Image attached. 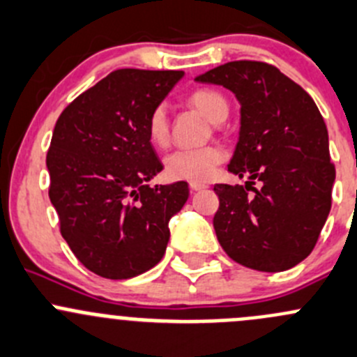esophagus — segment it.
<instances>
[{
	"label": "esophagus",
	"mask_w": 357,
	"mask_h": 357,
	"mask_svg": "<svg viewBox=\"0 0 357 357\" xmlns=\"http://www.w3.org/2000/svg\"><path fill=\"white\" fill-rule=\"evenodd\" d=\"M189 187H190V190H203V189H206V185H204V183H201V182H190Z\"/></svg>",
	"instance_id": "esophagus-1"
}]
</instances>
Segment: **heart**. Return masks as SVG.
<instances>
[{
    "instance_id": "b5f03b06",
    "label": "heart",
    "mask_w": 357,
    "mask_h": 357,
    "mask_svg": "<svg viewBox=\"0 0 357 357\" xmlns=\"http://www.w3.org/2000/svg\"><path fill=\"white\" fill-rule=\"evenodd\" d=\"M190 104L206 116L211 123H222L229 114V104L215 90H196L189 97ZM147 135L158 147L167 146L170 137V123L165 105H158L147 119ZM224 160V151L218 146L194 147V149H177L165 158V174L172 180L203 182L210 178L215 167Z\"/></svg>"
}]
</instances>
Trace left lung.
I'll list each match as a JSON object with an SVG mask.
<instances>
[{
	"label": "left lung",
	"instance_id": "1",
	"mask_svg": "<svg viewBox=\"0 0 357 357\" xmlns=\"http://www.w3.org/2000/svg\"><path fill=\"white\" fill-rule=\"evenodd\" d=\"M196 81L222 84L241 104L227 170L248 182L215 183L218 243L250 269H291L314 250L331 208L335 167L319 109L300 84L266 62H227ZM255 179L260 190L252 187Z\"/></svg>",
	"mask_w": 357,
	"mask_h": 357
}]
</instances>
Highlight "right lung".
Listing matches in <instances>:
<instances>
[{"mask_svg": "<svg viewBox=\"0 0 357 357\" xmlns=\"http://www.w3.org/2000/svg\"><path fill=\"white\" fill-rule=\"evenodd\" d=\"M182 76L112 70L59 116L47 154L48 194L62 238L97 276L128 280L163 259L168 222L185 204L189 187L147 185L163 170L147 119Z\"/></svg>", "mask_w": 357, "mask_h": 357, "instance_id": "add662e5", "label": "right lung"}]
</instances>
